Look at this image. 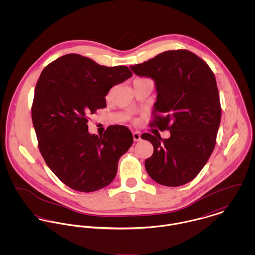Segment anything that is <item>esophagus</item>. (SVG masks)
Listing matches in <instances>:
<instances>
[{
  "label": "esophagus",
  "instance_id": "1",
  "mask_svg": "<svg viewBox=\"0 0 255 255\" xmlns=\"http://www.w3.org/2000/svg\"><path fill=\"white\" fill-rule=\"evenodd\" d=\"M140 132H138V131H134L133 133H132V136H133V139H134V141H139L140 139H141V137H140Z\"/></svg>",
  "mask_w": 255,
  "mask_h": 255
}]
</instances>
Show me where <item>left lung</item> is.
<instances>
[{
    "label": "left lung",
    "mask_w": 255,
    "mask_h": 255,
    "mask_svg": "<svg viewBox=\"0 0 255 255\" xmlns=\"http://www.w3.org/2000/svg\"><path fill=\"white\" fill-rule=\"evenodd\" d=\"M130 69L154 80L157 100L150 126L171 133L167 139L150 133L141 135L154 148L145 160L148 175L166 186L192 181L216 144L221 105L214 73L187 50L163 52Z\"/></svg>",
    "instance_id": "obj_1"
}]
</instances>
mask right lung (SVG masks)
Here are the masks:
<instances>
[{
	"mask_svg": "<svg viewBox=\"0 0 255 255\" xmlns=\"http://www.w3.org/2000/svg\"><path fill=\"white\" fill-rule=\"evenodd\" d=\"M130 76L126 66H100L77 54L60 57L40 74L31 110L38 147L52 172L74 190L110 184L133 142L124 126H110L100 136L87 126L90 114L106 107L110 89Z\"/></svg>",
	"mask_w": 255,
	"mask_h": 255,
	"instance_id": "right-lung-1",
	"label": "right lung"
}]
</instances>
